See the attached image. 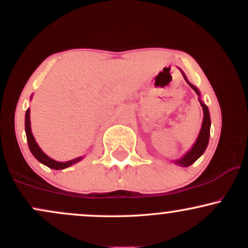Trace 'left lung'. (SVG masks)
Instances as JSON below:
<instances>
[{
    "mask_svg": "<svg viewBox=\"0 0 248 248\" xmlns=\"http://www.w3.org/2000/svg\"><path fill=\"white\" fill-rule=\"evenodd\" d=\"M190 86H191L193 90H195V92L199 95V92H198L197 88H196L195 86H192L191 84H190ZM199 102H201V106L203 107V112H204L203 124H202V129H201V132H199L198 139H197V141H196L195 146L192 147V149L190 150V152L187 153L183 158L176 161V163L181 164L182 167H189V166H191L192 163H195V162L197 161L202 155H203V153L205 152L207 143H209L210 126H211L210 113H209V109H207V107L205 106V105H204L201 100H199Z\"/></svg>",
    "mask_w": 248,
    "mask_h": 248,
    "instance_id": "1",
    "label": "left lung"
}]
</instances>
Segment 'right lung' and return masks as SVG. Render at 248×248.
<instances>
[{"instance_id":"right-lung-1","label":"right lung","mask_w":248,"mask_h":248,"mask_svg":"<svg viewBox=\"0 0 248 248\" xmlns=\"http://www.w3.org/2000/svg\"><path fill=\"white\" fill-rule=\"evenodd\" d=\"M25 133H27V140H28V144H29V149H30L31 154H32V155L35 156V157L39 162H41V163L45 164V166L51 168V169H56V170L65 169V168L70 167L71 164L76 163V162L81 160V157H78V158H75V160H72V161L57 162L55 160H52V158H50L49 156L45 155V154L41 150V148L38 147V144L36 143L32 133H31L30 109H28L27 113H25Z\"/></svg>"}]
</instances>
